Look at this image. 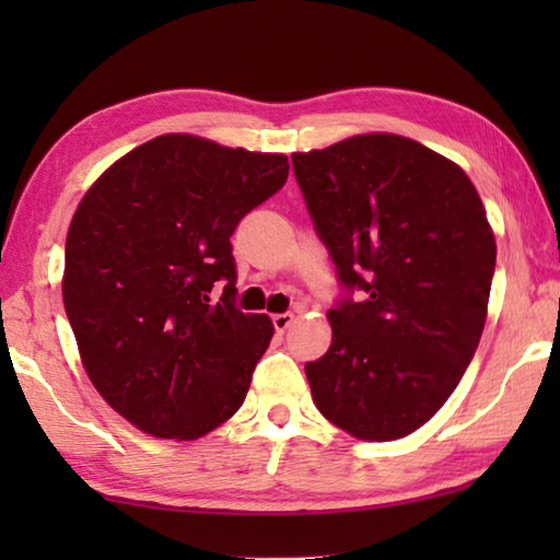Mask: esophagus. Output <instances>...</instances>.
<instances>
[{
    "mask_svg": "<svg viewBox=\"0 0 560 560\" xmlns=\"http://www.w3.org/2000/svg\"><path fill=\"white\" fill-rule=\"evenodd\" d=\"M271 324H273V328H277V334H283V330L293 324V314H273Z\"/></svg>",
    "mask_w": 560,
    "mask_h": 560,
    "instance_id": "34e87169",
    "label": "esophagus"
}]
</instances>
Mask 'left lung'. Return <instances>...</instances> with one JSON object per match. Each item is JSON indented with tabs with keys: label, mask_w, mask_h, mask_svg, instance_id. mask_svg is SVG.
<instances>
[{
	"label": "left lung",
	"mask_w": 560,
	"mask_h": 560,
	"mask_svg": "<svg viewBox=\"0 0 560 560\" xmlns=\"http://www.w3.org/2000/svg\"><path fill=\"white\" fill-rule=\"evenodd\" d=\"M291 163L340 283L363 291L328 311L311 395L350 438H407L447 402L485 330L497 267L485 205L457 163L395 132Z\"/></svg>",
	"instance_id": "1"
}]
</instances>
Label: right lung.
I'll return each instance as SVG.
<instances>
[{"mask_svg": "<svg viewBox=\"0 0 560 560\" xmlns=\"http://www.w3.org/2000/svg\"><path fill=\"white\" fill-rule=\"evenodd\" d=\"M289 158L165 132L89 187L66 234L61 293L86 375L150 438L189 442L240 410L269 348L267 314L234 289L230 236L277 192Z\"/></svg>", "mask_w": 560, "mask_h": 560, "instance_id": "add662e5", "label": "right lung"}]
</instances>
